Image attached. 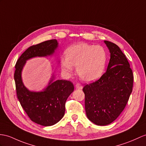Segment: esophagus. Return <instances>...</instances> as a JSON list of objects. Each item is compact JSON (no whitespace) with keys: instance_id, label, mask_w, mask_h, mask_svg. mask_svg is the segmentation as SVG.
Listing matches in <instances>:
<instances>
[{"instance_id":"34e87169","label":"esophagus","mask_w":146,"mask_h":146,"mask_svg":"<svg viewBox=\"0 0 146 146\" xmlns=\"http://www.w3.org/2000/svg\"><path fill=\"white\" fill-rule=\"evenodd\" d=\"M76 88H78V89H82V85L80 83H77L76 85Z\"/></svg>"}]
</instances>
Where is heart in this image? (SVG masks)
I'll return each instance as SVG.
<instances>
[{
  "label": "heart",
  "mask_w": 146,
  "mask_h": 146,
  "mask_svg": "<svg viewBox=\"0 0 146 146\" xmlns=\"http://www.w3.org/2000/svg\"><path fill=\"white\" fill-rule=\"evenodd\" d=\"M107 54L104 47L87 43L71 46L66 52V58L61 60L62 69L67 73L77 67L81 79L90 82L100 77L105 69Z\"/></svg>",
  "instance_id": "1"
}]
</instances>
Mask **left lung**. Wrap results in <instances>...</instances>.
Here are the masks:
<instances>
[{
	"label": "left lung",
	"instance_id": "1",
	"mask_svg": "<svg viewBox=\"0 0 146 146\" xmlns=\"http://www.w3.org/2000/svg\"><path fill=\"white\" fill-rule=\"evenodd\" d=\"M110 52L107 70L100 79L85 85V109L88 118L105 126L118 118L133 90L134 77L126 56L116 44L105 41Z\"/></svg>",
	"mask_w": 146,
	"mask_h": 146
}]
</instances>
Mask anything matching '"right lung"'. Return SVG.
I'll return each instance as SVG.
<instances>
[{
	"instance_id": "obj_1",
	"label": "right lung",
	"mask_w": 146,
	"mask_h": 146,
	"mask_svg": "<svg viewBox=\"0 0 146 146\" xmlns=\"http://www.w3.org/2000/svg\"><path fill=\"white\" fill-rule=\"evenodd\" d=\"M57 47L55 39L31 46L17 60L14 73L17 95L21 106L32 121L44 126H52L62 118L66 102L74 91V84L66 80L53 81L52 77L43 92H30L24 86L21 72L27 60L51 55Z\"/></svg>"
}]
</instances>
